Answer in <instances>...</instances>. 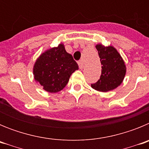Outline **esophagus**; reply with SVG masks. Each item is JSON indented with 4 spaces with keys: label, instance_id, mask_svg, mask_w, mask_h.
<instances>
[{
    "label": "esophagus",
    "instance_id": "34e87169",
    "mask_svg": "<svg viewBox=\"0 0 149 149\" xmlns=\"http://www.w3.org/2000/svg\"><path fill=\"white\" fill-rule=\"evenodd\" d=\"M78 65H79V68H80V69H83L84 67V62H83V60H80V61H78Z\"/></svg>",
    "mask_w": 149,
    "mask_h": 149
}]
</instances>
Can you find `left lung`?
<instances>
[{
  "instance_id": "1",
  "label": "left lung",
  "mask_w": 149,
  "mask_h": 149,
  "mask_svg": "<svg viewBox=\"0 0 149 149\" xmlns=\"http://www.w3.org/2000/svg\"><path fill=\"white\" fill-rule=\"evenodd\" d=\"M101 65L100 79L91 84L94 89L99 92H108L120 85L125 76L126 66L121 55L113 46L96 45Z\"/></svg>"
}]
</instances>
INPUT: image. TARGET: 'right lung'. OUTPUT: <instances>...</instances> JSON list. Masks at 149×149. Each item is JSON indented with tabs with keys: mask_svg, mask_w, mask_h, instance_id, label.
Here are the masks:
<instances>
[{
	"mask_svg": "<svg viewBox=\"0 0 149 149\" xmlns=\"http://www.w3.org/2000/svg\"><path fill=\"white\" fill-rule=\"evenodd\" d=\"M78 65L64 45L47 50L39 56L33 66L35 81L48 93H57L65 87Z\"/></svg>",
	"mask_w": 149,
	"mask_h": 149,
	"instance_id": "obj_1",
	"label": "right lung"
}]
</instances>
